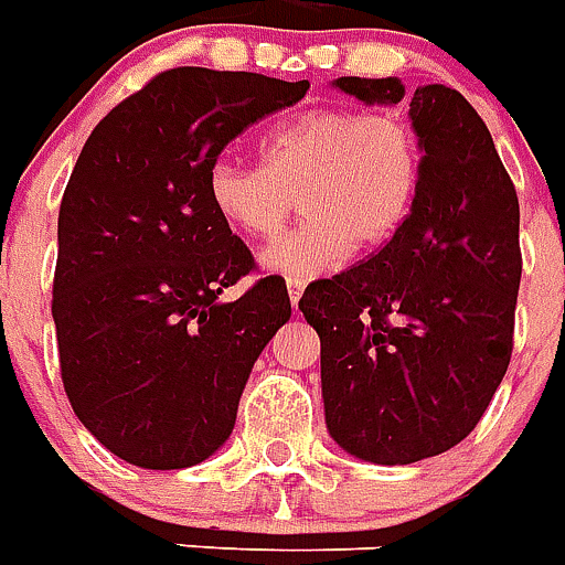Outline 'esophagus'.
Returning a JSON list of instances; mask_svg holds the SVG:
<instances>
[{
    "label": "esophagus",
    "mask_w": 565,
    "mask_h": 565,
    "mask_svg": "<svg viewBox=\"0 0 565 565\" xmlns=\"http://www.w3.org/2000/svg\"><path fill=\"white\" fill-rule=\"evenodd\" d=\"M300 297H303V282L288 279V300H291V306H295V309H297V303H300Z\"/></svg>",
    "instance_id": "34e87169"
}]
</instances>
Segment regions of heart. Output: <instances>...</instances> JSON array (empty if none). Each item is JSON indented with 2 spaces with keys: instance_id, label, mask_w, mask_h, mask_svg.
<instances>
[{
  "instance_id": "heart-1",
  "label": "heart",
  "mask_w": 565,
  "mask_h": 565,
  "mask_svg": "<svg viewBox=\"0 0 565 565\" xmlns=\"http://www.w3.org/2000/svg\"><path fill=\"white\" fill-rule=\"evenodd\" d=\"M423 174L419 139L391 113L315 107L270 130L262 166L212 162L206 198L233 233L268 242L297 198L306 218L262 254L268 274L315 279L361 250L387 245L408 221Z\"/></svg>"
}]
</instances>
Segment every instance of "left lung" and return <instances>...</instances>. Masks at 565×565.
<instances>
[{
  "mask_svg": "<svg viewBox=\"0 0 565 565\" xmlns=\"http://www.w3.org/2000/svg\"><path fill=\"white\" fill-rule=\"evenodd\" d=\"M394 107L399 78H335ZM423 174L403 230L376 256L306 288L320 335L327 428L361 461L399 467L452 449L502 385L522 256L519 201L490 130L444 84L408 104Z\"/></svg>",
  "mask_w": 565,
  "mask_h": 565,
  "instance_id": "obj_1",
  "label": "left lung"
}]
</instances>
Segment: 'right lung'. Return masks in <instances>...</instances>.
I'll return each mask as SVG.
<instances>
[{
    "mask_svg": "<svg viewBox=\"0 0 565 565\" xmlns=\"http://www.w3.org/2000/svg\"><path fill=\"white\" fill-rule=\"evenodd\" d=\"M306 89L160 72L81 148L57 215L52 318L72 411L121 461L183 469L218 452L254 361L291 318L274 277L218 300L254 256L212 210L206 174L230 139Z\"/></svg>",
    "mask_w": 565,
    "mask_h": 565,
    "instance_id": "1",
    "label": "right lung"
}]
</instances>
